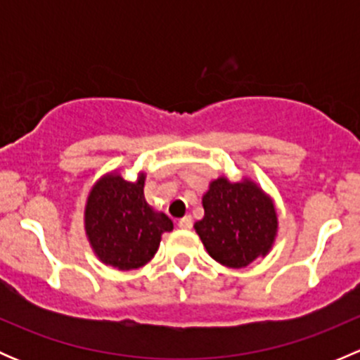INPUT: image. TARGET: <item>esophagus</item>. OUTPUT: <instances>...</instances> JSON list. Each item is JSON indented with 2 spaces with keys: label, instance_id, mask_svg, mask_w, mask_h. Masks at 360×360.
Masks as SVG:
<instances>
[{
  "label": "esophagus",
  "instance_id": "obj_1",
  "mask_svg": "<svg viewBox=\"0 0 360 360\" xmlns=\"http://www.w3.org/2000/svg\"><path fill=\"white\" fill-rule=\"evenodd\" d=\"M193 226V219H191V216H184L179 219V228H183V230H190V228Z\"/></svg>",
  "mask_w": 360,
  "mask_h": 360
}]
</instances>
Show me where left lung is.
Masks as SVG:
<instances>
[{
  "mask_svg": "<svg viewBox=\"0 0 360 360\" xmlns=\"http://www.w3.org/2000/svg\"><path fill=\"white\" fill-rule=\"evenodd\" d=\"M202 203L205 214L195 223V230L217 263L242 268L270 250L277 233V214L256 184L219 177L210 183Z\"/></svg>",
  "mask_w": 360,
  "mask_h": 360,
  "instance_id": "left-lung-1",
  "label": "left lung"
}]
</instances>
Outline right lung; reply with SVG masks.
Returning a JSON list of instances; mask_svg holds the SVG:
<instances>
[{"instance_id": "add662e5", "label": "right lung", "mask_w": 360, "mask_h": 360, "mask_svg": "<svg viewBox=\"0 0 360 360\" xmlns=\"http://www.w3.org/2000/svg\"><path fill=\"white\" fill-rule=\"evenodd\" d=\"M85 228L103 263L118 270H134L155 256L160 237L172 230V221L148 205L144 176L137 183H129L111 174L90 191Z\"/></svg>"}]
</instances>
